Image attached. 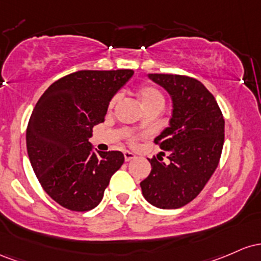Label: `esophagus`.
I'll list each match as a JSON object with an SVG mask.
<instances>
[{
  "instance_id": "34e87169",
  "label": "esophagus",
  "mask_w": 261,
  "mask_h": 261,
  "mask_svg": "<svg viewBox=\"0 0 261 261\" xmlns=\"http://www.w3.org/2000/svg\"><path fill=\"white\" fill-rule=\"evenodd\" d=\"M123 155H124V160H125V162H130V160L136 159V155L132 153V151L125 150L124 153H123Z\"/></svg>"
}]
</instances>
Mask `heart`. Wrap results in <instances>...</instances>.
Segmentation results:
<instances>
[{"label":"heart","mask_w":261,"mask_h":261,"mask_svg":"<svg viewBox=\"0 0 261 261\" xmlns=\"http://www.w3.org/2000/svg\"><path fill=\"white\" fill-rule=\"evenodd\" d=\"M137 96H138L140 103H142L143 108H149V107H159L162 108L165 106V97L160 91L159 89L153 86L150 84H143L137 89ZM117 96H113L112 98L110 99V103H108V107L112 108L116 105L117 102ZM137 140L136 137H130L129 142L134 143Z\"/></svg>","instance_id":"1"}]
</instances>
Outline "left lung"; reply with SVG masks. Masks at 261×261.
<instances>
[{
  "label": "left lung",
  "instance_id": "obj_1",
  "mask_svg": "<svg viewBox=\"0 0 261 261\" xmlns=\"http://www.w3.org/2000/svg\"><path fill=\"white\" fill-rule=\"evenodd\" d=\"M172 98L170 127L154 139L169 164L149 159L151 171L140 182L143 196L155 207L180 208L208 182L221 159L224 118L215 96L185 75L149 74Z\"/></svg>",
  "mask_w": 261,
  "mask_h": 261
}]
</instances>
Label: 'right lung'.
I'll list each match as a JSON object with an SVG mask.
<instances>
[{
    "label": "right lung",
    "instance_id": "add662e5",
    "mask_svg": "<svg viewBox=\"0 0 261 261\" xmlns=\"http://www.w3.org/2000/svg\"><path fill=\"white\" fill-rule=\"evenodd\" d=\"M133 70H81L59 79L37 102L27 127V150L38 181L64 208L86 212L103 197L124 163L121 151H92V128Z\"/></svg>",
    "mask_w": 261,
    "mask_h": 261
}]
</instances>
